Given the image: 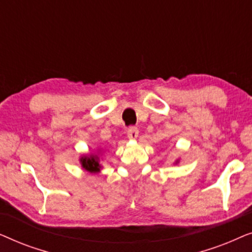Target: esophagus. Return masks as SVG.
<instances>
[{"label":"esophagus","instance_id":"34e87169","mask_svg":"<svg viewBox=\"0 0 252 252\" xmlns=\"http://www.w3.org/2000/svg\"><path fill=\"white\" fill-rule=\"evenodd\" d=\"M127 136L129 137V139H136L137 136H139V129H137V127L135 126H130L128 129H127Z\"/></svg>","mask_w":252,"mask_h":252}]
</instances>
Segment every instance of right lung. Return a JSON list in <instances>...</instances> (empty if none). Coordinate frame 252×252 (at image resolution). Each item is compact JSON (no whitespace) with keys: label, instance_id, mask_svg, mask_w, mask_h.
<instances>
[{"label":"right lung","instance_id":"obj_1","mask_svg":"<svg viewBox=\"0 0 252 252\" xmlns=\"http://www.w3.org/2000/svg\"><path fill=\"white\" fill-rule=\"evenodd\" d=\"M81 166L91 173H97L101 170L99 158L96 155H85L80 158Z\"/></svg>","mask_w":252,"mask_h":252}]
</instances>
